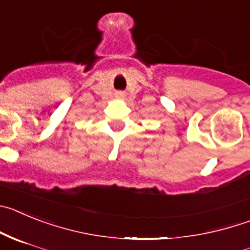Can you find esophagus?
<instances>
[{"label":"esophagus","mask_w":250,"mask_h":250,"mask_svg":"<svg viewBox=\"0 0 250 250\" xmlns=\"http://www.w3.org/2000/svg\"><path fill=\"white\" fill-rule=\"evenodd\" d=\"M115 97L119 98V99H121V98H124V93L123 91H116Z\"/></svg>","instance_id":"obj_1"}]
</instances>
